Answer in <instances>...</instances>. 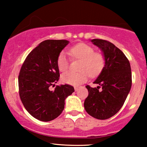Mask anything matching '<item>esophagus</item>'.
Masks as SVG:
<instances>
[{
    "label": "esophagus",
    "mask_w": 147,
    "mask_h": 147,
    "mask_svg": "<svg viewBox=\"0 0 147 147\" xmlns=\"http://www.w3.org/2000/svg\"><path fill=\"white\" fill-rule=\"evenodd\" d=\"M78 89H79V88H78V87H74V90H75L76 92L78 91Z\"/></svg>",
    "instance_id": "obj_1"
}]
</instances>
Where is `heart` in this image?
<instances>
[{
  "label": "heart",
  "instance_id": "1",
  "mask_svg": "<svg viewBox=\"0 0 147 147\" xmlns=\"http://www.w3.org/2000/svg\"><path fill=\"white\" fill-rule=\"evenodd\" d=\"M69 55L74 59L80 60L79 72L67 71L61 76V81L65 84L78 86L87 81L90 76L96 77L103 71L106 65V57L102 53L95 52L92 46L79 43L71 48ZM57 65L60 71H65L69 67L67 53L62 51L57 59Z\"/></svg>",
  "mask_w": 147,
  "mask_h": 147
}]
</instances>
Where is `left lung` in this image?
<instances>
[{
    "label": "left lung",
    "mask_w": 147,
    "mask_h": 147,
    "mask_svg": "<svg viewBox=\"0 0 147 147\" xmlns=\"http://www.w3.org/2000/svg\"><path fill=\"white\" fill-rule=\"evenodd\" d=\"M91 41L103 52L106 65L94 82L100 86H86L89 94L84 108L92 117L106 120L119 111L127 98L132 86L131 68L126 55L113 43L99 39Z\"/></svg>",
    "instance_id": "8db88e82"
}]
</instances>
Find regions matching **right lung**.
<instances>
[{"label": "right lung", "mask_w": 147, "mask_h": 147, "mask_svg": "<svg viewBox=\"0 0 147 147\" xmlns=\"http://www.w3.org/2000/svg\"><path fill=\"white\" fill-rule=\"evenodd\" d=\"M68 43L67 40L41 42L29 53L20 70V98L27 112L41 121L58 117L64 109L65 98L74 92L73 86L68 84L49 90L59 79L57 57Z\"/></svg>", "instance_id": "1"}]
</instances>
